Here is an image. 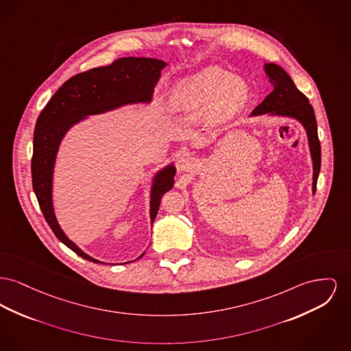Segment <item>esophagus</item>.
Masks as SVG:
<instances>
[{
    "instance_id": "1",
    "label": "esophagus",
    "mask_w": 351,
    "mask_h": 351,
    "mask_svg": "<svg viewBox=\"0 0 351 351\" xmlns=\"http://www.w3.org/2000/svg\"><path fill=\"white\" fill-rule=\"evenodd\" d=\"M186 165H189V158H182V159H180V167H182L183 169H186Z\"/></svg>"
}]
</instances>
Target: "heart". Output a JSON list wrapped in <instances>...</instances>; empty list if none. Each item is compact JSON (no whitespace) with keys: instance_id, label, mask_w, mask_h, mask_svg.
<instances>
[{"instance_id":"1","label":"heart","mask_w":351,"mask_h":351,"mask_svg":"<svg viewBox=\"0 0 351 351\" xmlns=\"http://www.w3.org/2000/svg\"><path fill=\"white\" fill-rule=\"evenodd\" d=\"M249 87L239 75H229L221 67L204 70L182 80L173 88L172 102L186 110L206 107L209 121H224L247 104Z\"/></svg>"}]
</instances>
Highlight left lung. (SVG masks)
I'll list each match as a JSON object with an SVG mask.
<instances>
[{
    "label": "left lung",
    "instance_id": "obj_1",
    "mask_svg": "<svg viewBox=\"0 0 351 351\" xmlns=\"http://www.w3.org/2000/svg\"><path fill=\"white\" fill-rule=\"evenodd\" d=\"M269 82L273 84V91L258 104L252 115H281L300 121L306 130L309 141L310 154L313 160V193H315L318 173L321 169V145L318 139L317 121L309 99L295 87L288 73L276 63L264 64Z\"/></svg>",
    "mask_w": 351,
    "mask_h": 351
}]
</instances>
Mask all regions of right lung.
<instances>
[{
	"mask_svg": "<svg viewBox=\"0 0 351 351\" xmlns=\"http://www.w3.org/2000/svg\"><path fill=\"white\" fill-rule=\"evenodd\" d=\"M165 64L160 60L128 57L117 60L108 66L80 73L63 83L37 119L33 138L32 180L38 204L57 239L91 263L98 264L101 261L90 257L69 240L56 219L51 186L58 147L64 134L87 115L102 114L123 104L151 102L154 88ZM175 173L173 165H167L154 179L149 209L151 223L158 215L162 196L173 186Z\"/></svg>",
	"mask_w": 351,
	"mask_h": 351,
	"instance_id": "obj_1",
	"label": "right lung"
}]
</instances>
